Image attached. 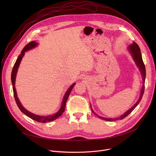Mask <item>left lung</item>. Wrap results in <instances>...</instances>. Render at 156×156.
I'll list each match as a JSON object with an SVG mask.
<instances>
[{"label":"left lung","mask_w":156,"mask_h":156,"mask_svg":"<svg viewBox=\"0 0 156 156\" xmlns=\"http://www.w3.org/2000/svg\"><path fill=\"white\" fill-rule=\"evenodd\" d=\"M128 50L130 52L131 54L133 56V58L134 59V61L136 62V64L138 66V67L139 68V69H140L142 75V78H143V81H144V85L143 87L142 88L141 90V92H140V98H139L138 101H137V102L133 106V107L131 108L130 109H129L128 111H126L124 114H122L121 116H120L119 118H102V117H100L99 116L100 118L105 120V121H116V120H118V119H122L123 118H125V117H126L128 114H129L131 112H132V111L136 107V105L139 104V102H140L142 96L144 95V89H145V85H144V83H145V75H146V72H145V64L143 62L142 60V54L140 52V49L139 46L137 44H136L135 42H133V44H131L130 45H129L128 47ZM92 109V108H91ZM92 112L94 113V112L92 111ZM97 115V114H96Z\"/></svg>","instance_id":"obj_1"}]
</instances>
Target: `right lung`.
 Segmentation results:
<instances>
[{
    "label": "right lung",
    "mask_w": 156,
    "mask_h": 156,
    "mask_svg": "<svg viewBox=\"0 0 156 156\" xmlns=\"http://www.w3.org/2000/svg\"><path fill=\"white\" fill-rule=\"evenodd\" d=\"M37 45V43H36L35 41H32V42H30L29 44H28L25 47L23 48V49L22 50L21 54H20V55L18 56L17 60H16L14 65V67L11 73V81H12V89H13V92H14V99L16 101V104H17V105L18 106L19 109H20V111L24 113L25 115H27V116H28L29 118H30L31 119H34L36 121L40 122H49V121H54L56 119H57L58 118H59V116H61L62 113L64 112L65 111V108H66V103L67 102V100L68 99V97L72 90V89L73 88V87L75 86V83L73 84L70 88L68 90V91L66 93V94L64 95V99L62 101V105H61V108L59 109V111L57 112L56 114H54V115L52 116H38L36 115V114H33L29 111H28L27 109H24L22 105L21 104L18 98L17 97V94H16V88H15V80H16V73H17L18 71V68L20 66V64L21 62V61L23 58V57L24 54V52H25L27 51L30 50V49L34 48L35 47H36Z\"/></svg>",
    "instance_id": "add662e5"
}]
</instances>
